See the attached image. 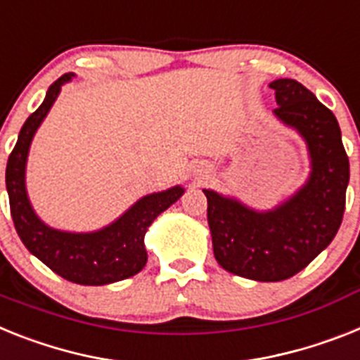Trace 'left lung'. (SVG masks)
<instances>
[{"instance_id": "8db88e82", "label": "left lung", "mask_w": 360, "mask_h": 360, "mask_svg": "<svg viewBox=\"0 0 360 360\" xmlns=\"http://www.w3.org/2000/svg\"><path fill=\"white\" fill-rule=\"evenodd\" d=\"M269 87L276 96L274 117L306 141L307 181L269 210L203 190L217 264L256 282L295 276L333 241L342 223L349 181V161L335 115L297 80L278 78Z\"/></svg>"}]
</instances>
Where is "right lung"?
Masks as SVG:
<instances>
[{"mask_svg": "<svg viewBox=\"0 0 360 360\" xmlns=\"http://www.w3.org/2000/svg\"><path fill=\"white\" fill-rule=\"evenodd\" d=\"M72 77V72L60 77L47 89L40 108L25 120L18 135L16 146L8 155L5 183L12 221L29 252L69 282L80 285H105L143 271L148 259L144 247L148 226L185 194V188L177 185L144 195L113 223L93 232L58 231L41 221L27 194V157L34 134L58 98L62 86Z\"/></svg>", "mask_w": 360, "mask_h": 360, "instance_id": "add662e5", "label": "right lung"}]
</instances>
